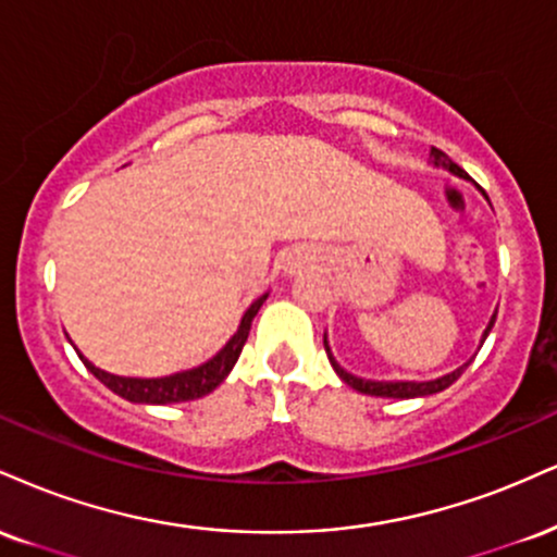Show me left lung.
Here are the masks:
<instances>
[{
	"label": "left lung",
	"mask_w": 557,
	"mask_h": 557,
	"mask_svg": "<svg viewBox=\"0 0 557 557\" xmlns=\"http://www.w3.org/2000/svg\"><path fill=\"white\" fill-rule=\"evenodd\" d=\"M431 165H433V169H444V171H448V173H454V176L470 181V176H467V173L461 171L459 165L454 163V160L446 156V152L435 150V147H431ZM474 186H478V184H474ZM478 189H480V186H478ZM480 194L487 199L485 191L480 189ZM487 202H491V199H487ZM495 317H498V308H495V313L491 317V321H487L485 332H482L480 347H482V343H485V339H487V334H491L493 324H495ZM324 350H326V355H330V363H332V368H334V373H337V376L343 379L347 386H352L355 392H360V394H371V397H384V399H418V397H431V394L444 392V388L451 386L454 381H457V379L461 376V373H465V368L470 366L472 360H474V358H470L465 366H459L457 371L446 373V376L431 379V381H376V379H360V376H355V373L345 371V368L339 366L337 360H334L332 347H330V339H326V332H324Z\"/></svg>",
	"instance_id": "1"
}]
</instances>
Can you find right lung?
Listing matches in <instances>:
<instances>
[{
	"instance_id": "obj_1",
	"label": "right lung",
	"mask_w": 557,
	"mask_h": 557,
	"mask_svg": "<svg viewBox=\"0 0 557 557\" xmlns=\"http://www.w3.org/2000/svg\"><path fill=\"white\" fill-rule=\"evenodd\" d=\"M267 296H270V293L259 296L249 308H246V313L240 317L236 334H233V337L227 339V343L220 347V350L214 352L210 360H205L202 366L189 368V371H178V373H171V376H160V379L116 376V373L100 371V368L92 366L85 355H79V352L77 355H79V360L85 363L87 371H90L92 376L100 381V384L109 386L111 392L119 394L122 399L134 401V405H176V401L199 399V397H205V394H210L212 388H218L220 384H223L227 373L233 371L240 350H244L246 339H249L251 321L259 313V308L267 300Z\"/></svg>"
}]
</instances>
